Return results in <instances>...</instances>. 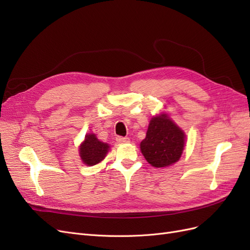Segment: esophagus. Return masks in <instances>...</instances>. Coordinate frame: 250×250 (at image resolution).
Instances as JSON below:
<instances>
[{
  "label": "esophagus",
  "instance_id": "esophagus-1",
  "mask_svg": "<svg viewBox=\"0 0 250 250\" xmlns=\"http://www.w3.org/2000/svg\"><path fill=\"white\" fill-rule=\"evenodd\" d=\"M117 142L118 143H121V144H122V143H128V142H129V139H128V138H126V137H117Z\"/></svg>",
  "mask_w": 250,
  "mask_h": 250
}]
</instances>
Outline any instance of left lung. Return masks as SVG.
<instances>
[{"label": "left lung", "mask_w": 250, "mask_h": 250, "mask_svg": "<svg viewBox=\"0 0 250 250\" xmlns=\"http://www.w3.org/2000/svg\"><path fill=\"white\" fill-rule=\"evenodd\" d=\"M185 148V133L167 115L152 118L141 151L147 162L155 168L176 163Z\"/></svg>", "instance_id": "left-lung-1"}]
</instances>
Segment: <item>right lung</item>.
Segmentation results:
<instances>
[{
	"label": "right lung",
	"instance_id": "add662e5",
	"mask_svg": "<svg viewBox=\"0 0 250 250\" xmlns=\"http://www.w3.org/2000/svg\"><path fill=\"white\" fill-rule=\"evenodd\" d=\"M108 144L100 142L95 134H86L80 146V157L85 165L94 166L100 163L108 151Z\"/></svg>",
	"mask_w": 250,
	"mask_h": 250
}]
</instances>
